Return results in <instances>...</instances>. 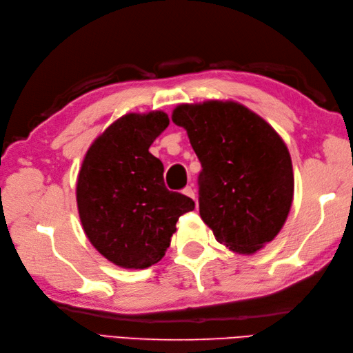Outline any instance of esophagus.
Instances as JSON below:
<instances>
[{
    "label": "esophagus",
    "mask_w": 353,
    "mask_h": 353,
    "mask_svg": "<svg viewBox=\"0 0 353 353\" xmlns=\"http://www.w3.org/2000/svg\"><path fill=\"white\" fill-rule=\"evenodd\" d=\"M183 193L187 196V197H190V199H193V200H196V193H194V188L191 187V185H188V187H185L184 190H183Z\"/></svg>",
    "instance_id": "obj_1"
}]
</instances>
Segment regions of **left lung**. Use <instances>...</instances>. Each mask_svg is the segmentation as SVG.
Returning a JSON list of instances; mask_svg holds the SVG:
<instances>
[{
  "mask_svg": "<svg viewBox=\"0 0 353 353\" xmlns=\"http://www.w3.org/2000/svg\"><path fill=\"white\" fill-rule=\"evenodd\" d=\"M201 172L200 216L221 244L250 254L274 240L292 208L294 178L284 141L261 116L232 101L181 104Z\"/></svg>",
  "mask_w": 353,
  "mask_h": 353,
  "instance_id": "1",
  "label": "left lung"
}]
</instances>
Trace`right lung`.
Listing matches in <instances>:
<instances>
[{"label":"right lung","mask_w":353,"mask_h":353,"mask_svg":"<svg viewBox=\"0 0 353 353\" xmlns=\"http://www.w3.org/2000/svg\"><path fill=\"white\" fill-rule=\"evenodd\" d=\"M169 125L168 114L130 113L112 123L85 154L77 200L82 227L105 259L143 270L165 256L190 197L169 191L163 165L148 148Z\"/></svg>","instance_id":"add662e5"}]
</instances>
